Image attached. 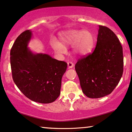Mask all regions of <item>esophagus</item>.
Listing matches in <instances>:
<instances>
[{
	"instance_id": "34e87169",
	"label": "esophagus",
	"mask_w": 132,
	"mask_h": 132,
	"mask_svg": "<svg viewBox=\"0 0 132 132\" xmlns=\"http://www.w3.org/2000/svg\"><path fill=\"white\" fill-rule=\"evenodd\" d=\"M74 64L72 62H68V68H72L73 67Z\"/></svg>"
}]
</instances>
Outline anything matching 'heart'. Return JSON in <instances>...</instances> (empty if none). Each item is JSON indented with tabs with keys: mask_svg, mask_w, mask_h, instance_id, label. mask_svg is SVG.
<instances>
[{
	"mask_svg": "<svg viewBox=\"0 0 132 132\" xmlns=\"http://www.w3.org/2000/svg\"><path fill=\"white\" fill-rule=\"evenodd\" d=\"M61 43L55 39L51 41L54 51L59 54L66 53V47L72 46V52L76 57H84L90 54L95 44V36L88 30H70L60 35Z\"/></svg>",
	"mask_w": 132,
	"mask_h": 132,
	"instance_id": "obj_1",
	"label": "heart"
}]
</instances>
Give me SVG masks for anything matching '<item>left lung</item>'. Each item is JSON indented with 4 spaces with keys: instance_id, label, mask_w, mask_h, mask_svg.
<instances>
[{
    "instance_id": "left-lung-1",
    "label": "left lung",
    "mask_w": 132,
    "mask_h": 132,
    "mask_svg": "<svg viewBox=\"0 0 132 132\" xmlns=\"http://www.w3.org/2000/svg\"><path fill=\"white\" fill-rule=\"evenodd\" d=\"M99 27L93 53L79 59L75 66L82 92L90 98H101L111 94L123 72V54L120 40L107 27Z\"/></svg>"
}]
</instances>
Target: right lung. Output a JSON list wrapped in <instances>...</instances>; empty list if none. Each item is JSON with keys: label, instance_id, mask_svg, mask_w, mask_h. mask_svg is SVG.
Returning a JSON list of instances; mask_svg holds the SVG:
<instances>
[{"label": "right lung", "instance_id": "add662e5", "mask_svg": "<svg viewBox=\"0 0 132 132\" xmlns=\"http://www.w3.org/2000/svg\"><path fill=\"white\" fill-rule=\"evenodd\" d=\"M30 30L21 33L11 50L12 78L19 90L36 102L50 103L60 94L63 75L67 63L43 53H34L28 47Z\"/></svg>", "mask_w": 132, "mask_h": 132}]
</instances>
